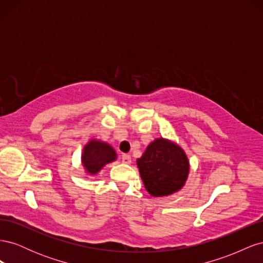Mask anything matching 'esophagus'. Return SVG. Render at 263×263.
Returning <instances> with one entry per match:
<instances>
[{
    "instance_id": "obj_1",
    "label": "esophagus",
    "mask_w": 263,
    "mask_h": 263,
    "mask_svg": "<svg viewBox=\"0 0 263 263\" xmlns=\"http://www.w3.org/2000/svg\"><path fill=\"white\" fill-rule=\"evenodd\" d=\"M122 161H123V163L130 164V162H132V157H130L129 155L124 154V155L122 156Z\"/></svg>"
}]
</instances>
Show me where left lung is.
<instances>
[{
  "instance_id": "1",
  "label": "left lung",
  "mask_w": 263,
  "mask_h": 263,
  "mask_svg": "<svg viewBox=\"0 0 263 263\" xmlns=\"http://www.w3.org/2000/svg\"><path fill=\"white\" fill-rule=\"evenodd\" d=\"M140 177L153 196H166L182 189L187 179L190 164L182 148L174 142L157 138L137 159Z\"/></svg>"
}]
</instances>
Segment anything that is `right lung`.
Returning <instances> with one entry per match:
<instances>
[{"instance_id": "obj_1", "label": "right lung", "mask_w": 263, "mask_h": 263, "mask_svg": "<svg viewBox=\"0 0 263 263\" xmlns=\"http://www.w3.org/2000/svg\"><path fill=\"white\" fill-rule=\"evenodd\" d=\"M81 159L85 171L94 176L105 164L116 160V153L106 142L91 139L84 146Z\"/></svg>"}]
</instances>
